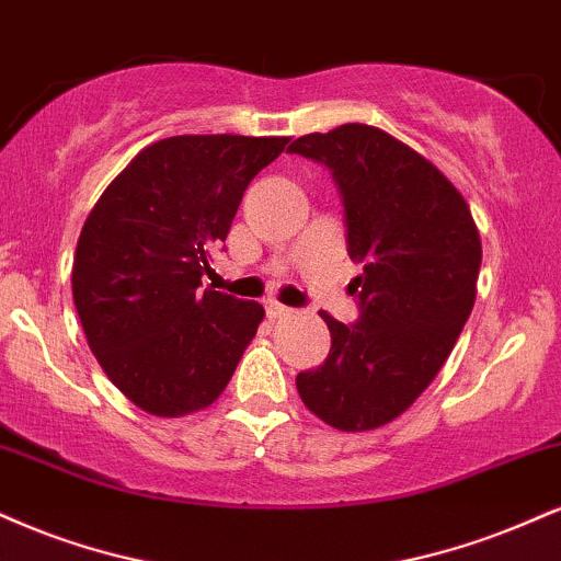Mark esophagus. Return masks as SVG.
<instances>
[{"mask_svg":"<svg viewBox=\"0 0 561 561\" xmlns=\"http://www.w3.org/2000/svg\"><path fill=\"white\" fill-rule=\"evenodd\" d=\"M266 316L272 321L285 319V316H289V308L282 306V302H276V300H266Z\"/></svg>","mask_w":561,"mask_h":561,"instance_id":"obj_1","label":"esophagus"}]
</instances>
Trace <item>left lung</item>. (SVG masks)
I'll return each mask as SVG.
<instances>
[{
	"label": "left lung",
	"instance_id": "left-lung-1",
	"mask_svg": "<svg viewBox=\"0 0 561 561\" xmlns=\"http://www.w3.org/2000/svg\"><path fill=\"white\" fill-rule=\"evenodd\" d=\"M287 151L332 172L347 255L363 263L355 323L321 313L332 350L295 383L329 426L379 428L421 397L455 347L476 302L481 238L457 187L379 127L310 133Z\"/></svg>",
	"mask_w": 561,
	"mask_h": 561
}]
</instances>
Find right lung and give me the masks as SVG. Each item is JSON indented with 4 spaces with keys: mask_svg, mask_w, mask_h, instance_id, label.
<instances>
[{
    "mask_svg": "<svg viewBox=\"0 0 561 561\" xmlns=\"http://www.w3.org/2000/svg\"><path fill=\"white\" fill-rule=\"evenodd\" d=\"M289 138L174 135L144 148L88 214L72 298L88 347L133 404L159 417L225 391L263 319L253 300L201 289L242 193Z\"/></svg>",
    "mask_w": 561,
    "mask_h": 561,
    "instance_id": "right-lung-1",
    "label": "right lung"
}]
</instances>
